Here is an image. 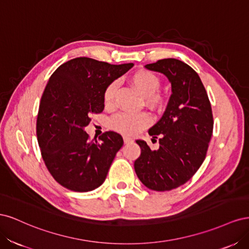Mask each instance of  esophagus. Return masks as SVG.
Listing matches in <instances>:
<instances>
[{
    "label": "esophagus",
    "mask_w": 249,
    "mask_h": 249,
    "mask_svg": "<svg viewBox=\"0 0 249 249\" xmlns=\"http://www.w3.org/2000/svg\"><path fill=\"white\" fill-rule=\"evenodd\" d=\"M124 142L125 143V144H127V143H132L133 139L129 138V137H124Z\"/></svg>",
    "instance_id": "34e87169"
}]
</instances>
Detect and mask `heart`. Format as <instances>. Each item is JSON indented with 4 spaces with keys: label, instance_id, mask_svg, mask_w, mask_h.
Returning <instances> with one entry per match:
<instances>
[{
    "label": "heart",
    "instance_id": "b5f03b06",
    "mask_svg": "<svg viewBox=\"0 0 249 249\" xmlns=\"http://www.w3.org/2000/svg\"><path fill=\"white\" fill-rule=\"evenodd\" d=\"M130 83L136 91L145 97L148 106L155 109L161 107L164 97L159 92L161 80L156 73L144 69L137 70L130 76ZM116 89V82L109 83L107 87L105 88L103 99L107 107H111L114 103ZM150 124H152V118L146 112H141L138 114L119 113L111 120L113 129L124 135L137 134L144 130Z\"/></svg>",
    "mask_w": 249,
    "mask_h": 249
}]
</instances>
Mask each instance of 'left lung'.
<instances>
[{"instance_id":"left-lung-1","label":"left lung","mask_w":249,"mask_h":249,"mask_svg":"<svg viewBox=\"0 0 249 249\" xmlns=\"http://www.w3.org/2000/svg\"><path fill=\"white\" fill-rule=\"evenodd\" d=\"M145 67L168 78L172 94L162 118L148 131L159 137V148L152 150L137 140L141 155L134 168L149 189L169 191L188 182L205 160L213 133L212 108L199 76L188 64L168 58Z\"/></svg>"}]
</instances>
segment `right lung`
<instances>
[{"instance_id": "right-lung-1", "label": "right lung", "mask_w": 249, "mask_h": 249, "mask_svg": "<svg viewBox=\"0 0 249 249\" xmlns=\"http://www.w3.org/2000/svg\"><path fill=\"white\" fill-rule=\"evenodd\" d=\"M133 65L79 57L60 65L51 76L41 96L36 134L48 170L66 189L88 192L106 179L123 137L108 131L90 141L84 127L90 114L103 112L105 88Z\"/></svg>"}]
</instances>
